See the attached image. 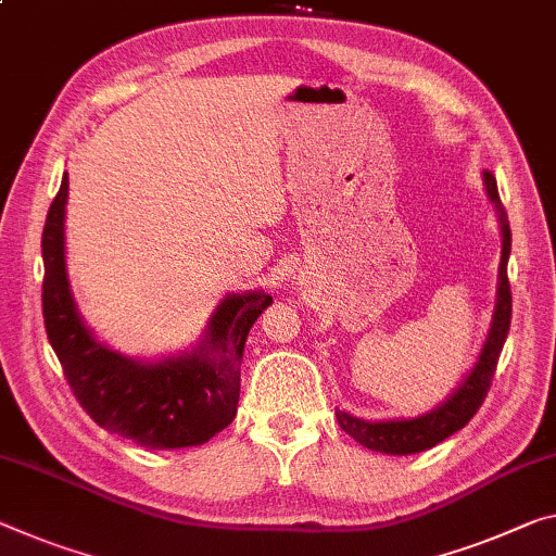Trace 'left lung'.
<instances>
[{
  "label": "left lung",
  "instance_id": "left-lung-1",
  "mask_svg": "<svg viewBox=\"0 0 556 556\" xmlns=\"http://www.w3.org/2000/svg\"><path fill=\"white\" fill-rule=\"evenodd\" d=\"M484 190L495 207L500 235H502V257L497 267V292H495V309H492V321L488 329V337L482 341V349L478 358L468 374L463 376V381L457 383V389L447 395L443 403H438L433 410L422 413L416 418H391V420H364L351 416L349 410H337V420L341 430L361 443L368 451L386 453V455H413L422 453L443 443L445 438H451L457 430L465 428L488 395L492 374H495L500 351L505 346L509 319H513V294H509V281H507V260L509 250H513V232H509V219L505 207L500 202L497 180L492 178V173H482Z\"/></svg>",
  "mask_w": 556,
  "mask_h": 556
}]
</instances>
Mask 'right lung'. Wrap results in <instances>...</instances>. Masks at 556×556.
Returning a JSON list of instances; mask_svg holds the SVG:
<instances>
[{
    "instance_id": "1",
    "label": "right lung",
    "mask_w": 556,
    "mask_h": 556,
    "mask_svg": "<svg viewBox=\"0 0 556 556\" xmlns=\"http://www.w3.org/2000/svg\"><path fill=\"white\" fill-rule=\"evenodd\" d=\"M68 175L61 178L41 235L43 326L84 410L113 435L151 451L202 445L237 416L247 333L271 304L262 289L227 294L192 349L146 361L96 339L66 269Z\"/></svg>"
}]
</instances>
